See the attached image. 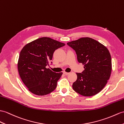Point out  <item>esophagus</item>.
Wrapping results in <instances>:
<instances>
[{"mask_svg":"<svg viewBox=\"0 0 124 124\" xmlns=\"http://www.w3.org/2000/svg\"><path fill=\"white\" fill-rule=\"evenodd\" d=\"M63 74H65V75H68V74H69V72H67L64 71V72H63Z\"/></svg>","mask_w":124,"mask_h":124,"instance_id":"34e87169","label":"esophagus"}]
</instances>
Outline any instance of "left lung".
Segmentation results:
<instances>
[{
    "label": "left lung",
    "instance_id": "1",
    "mask_svg": "<svg viewBox=\"0 0 124 124\" xmlns=\"http://www.w3.org/2000/svg\"><path fill=\"white\" fill-rule=\"evenodd\" d=\"M77 54L78 62L84 65L81 73L72 88L84 96H92L100 92L106 85L111 71L109 50L98 41L89 37L81 38L67 44Z\"/></svg>",
    "mask_w": 124,
    "mask_h": 124
}]
</instances>
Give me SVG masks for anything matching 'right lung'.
<instances>
[{
	"mask_svg": "<svg viewBox=\"0 0 124 124\" xmlns=\"http://www.w3.org/2000/svg\"><path fill=\"white\" fill-rule=\"evenodd\" d=\"M65 45L50 38L41 37L23 48L18 62V70L23 82L31 93L44 96L56 89L62 72L56 73L46 66L49 65L55 50Z\"/></svg>",
	"mask_w": 124,
	"mask_h": 124,
	"instance_id": "add662e5",
	"label": "right lung"
}]
</instances>
